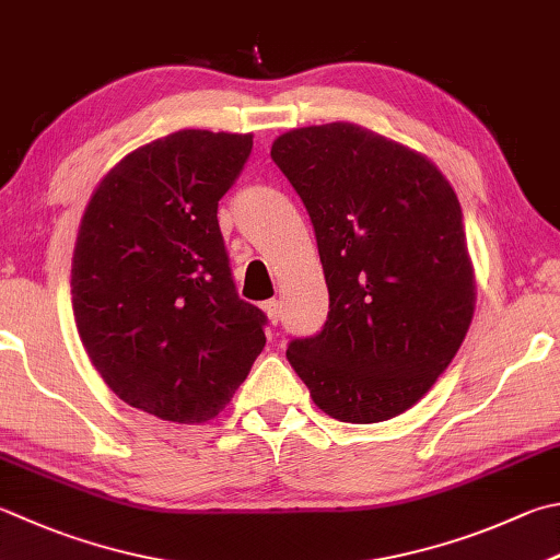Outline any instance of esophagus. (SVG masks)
<instances>
[{
  "instance_id": "obj_1",
  "label": "esophagus",
  "mask_w": 560,
  "mask_h": 560,
  "mask_svg": "<svg viewBox=\"0 0 560 560\" xmlns=\"http://www.w3.org/2000/svg\"><path fill=\"white\" fill-rule=\"evenodd\" d=\"M262 312H266L270 324H278L280 316H282V310H280V302L278 300H270V302L262 304Z\"/></svg>"
}]
</instances>
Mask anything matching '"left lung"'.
Instances as JSON below:
<instances>
[{"instance_id": "obj_1", "label": "left lung", "mask_w": 560, "mask_h": 560, "mask_svg": "<svg viewBox=\"0 0 560 560\" xmlns=\"http://www.w3.org/2000/svg\"><path fill=\"white\" fill-rule=\"evenodd\" d=\"M270 155L307 207L329 288V319L290 343V365L334 419L402 415L476 314L456 189L424 153L348 121L280 133Z\"/></svg>"}]
</instances>
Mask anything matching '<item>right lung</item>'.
Instances as JSON below:
<instances>
[{
	"instance_id": "add662e5",
	"label": "right lung",
	"mask_w": 560,
	"mask_h": 560,
	"mask_svg": "<svg viewBox=\"0 0 560 560\" xmlns=\"http://www.w3.org/2000/svg\"><path fill=\"white\" fill-rule=\"evenodd\" d=\"M250 149L253 133H167L124 155L80 219L82 346L116 397L158 419H214L266 346V314L238 300L217 219Z\"/></svg>"
}]
</instances>
